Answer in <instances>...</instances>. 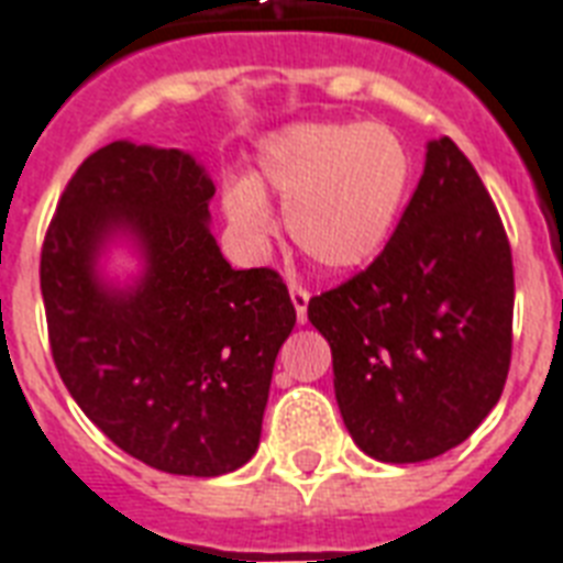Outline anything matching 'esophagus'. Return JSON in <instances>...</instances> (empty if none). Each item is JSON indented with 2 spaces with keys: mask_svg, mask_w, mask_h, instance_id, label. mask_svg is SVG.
<instances>
[{
  "mask_svg": "<svg viewBox=\"0 0 563 563\" xmlns=\"http://www.w3.org/2000/svg\"><path fill=\"white\" fill-rule=\"evenodd\" d=\"M289 295H291V303H295V312H298V321L303 324V321H307L309 289H307V286H300V283H291Z\"/></svg>",
  "mask_w": 563,
  "mask_h": 563,
  "instance_id": "esophagus-1",
  "label": "esophagus"
}]
</instances>
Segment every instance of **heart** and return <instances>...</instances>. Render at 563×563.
I'll use <instances>...</instances> for the list:
<instances>
[{"label": "heart", "mask_w": 563, "mask_h": 563, "mask_svg": "<svg viewBox=\"0 0 563 563\" xmlns=\"http://www.w3.org/2000/svg\"><path fill=\"white\" fill-rule=\"evenodd\" d=\"M409 148L391 128L309 122L274 134L251 180L224 192L230 228L251 245L274 233L265 192L283 201V219L300 254L321 272H356L388 245L409 192Z\"/></svg>", "instance_id": "b5f03b06"}]
</instances>
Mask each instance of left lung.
I'll use <instances>...</instances> for the list:
<instances>
[{
  "label": "left lung",
  "instance_id": "left-lung-1",
  "mask_svg": "<svg viewBox=\"0 0 563 563\" xmlns=\"http://www.w3.org/2000/svg\"><path fill=\"white\" fill-rule=\"evenodd\" d=\"M307 316L333 351L344 427L376 462L435 459L488 418L511 365L515 268L497 207L450 136L427 143L383 254Z\"/></svg>",
  "mask_w": 563,
  "mask_h": 563
}]
</instances>
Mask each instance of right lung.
I'll return each instance as SVG.
<instances>
[{
  "mask_svg": "<svg viewBox=\"0 0 563 563\" xmlns=\"http://www.w3.org/2000/svg\"><path fill=\"white\" fill-rule=\"evenodd\" d=\"M210 175L189 152L117 140L78 166L40 254L57 374L104 435L148 467L221 476L260 446L295 307L272 268L236 272L210 233ZM128 241L144 272H100Z\"/></svg>",
  "mask_w": 563,
  "mask_h": 563,
  "instance_id": "right-lung-1",
  "label": "right lung"
}]
</instances>
